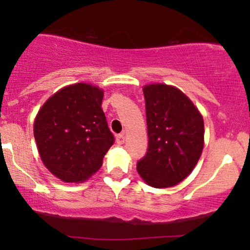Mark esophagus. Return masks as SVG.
<instances>
[{
	"instance_id": "1",
	"label": "esophagus",
	"mask_w": 250,
	"mask_h": 250,
	"mask_svg": "<svg viewBox=\"0 0 250 250\" xmlns=\"http://www.w3.org/2000/svg\"><path fill=\"white\" fill-rule=\"evenodd\" d=\"M116 142L117 145H123L125 143V134H119L116 136Z\"/></svg>"
}]
</instances>
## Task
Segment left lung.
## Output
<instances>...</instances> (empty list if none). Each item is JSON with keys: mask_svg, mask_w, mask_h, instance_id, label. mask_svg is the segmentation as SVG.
<instances>
[{"mask_svg": "<svg viewBox=\"0 0 250 250\" xmlns=\"http://www.w3.org/2000/svg\"><path fill=\"white\" fill-rule=\"evenodd\" d=\"M148 149L137 173L154 188L173 187L191 173L203 149L200 111L182 91L167 84L143 88Z\"/></svg>", "mask_w": 250, "mask_h": 250, "instance_id": "obj_1", "label": "left lung"}]
</instances>
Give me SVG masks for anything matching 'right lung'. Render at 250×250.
Segmentation results:
<instances>
[{
  "mask_svg": "<svg viewBox=\"0 0 250 250\" xmlns=\"http://www.w3.org/2000/svg\"><path fill=\"white\" fill-rule=\"evenodd\" d=\"M102 100L101 89L76 83L54 94L37 114L34 136L40 156L64 182H82L96 173L114 145Z\"/></svg>",
  "mask_w": 250,
  "mask_h": 250,
  "instance_id": "1",
  "label": "right lung"
}]
</instances>
